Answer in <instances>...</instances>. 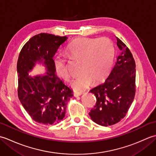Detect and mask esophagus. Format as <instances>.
Returning <instances> with one entry per match:
<instances>
[{"label": "esophagus", "mask_w": 156, "mask_h": 156, "mask_svg": "<svg viewBox=\"0 0 156 156\" xmlns=\"http://www.w3.org/2000/svg\"><path fill=\"white\" fill-rule=\"evenodd\" d=\"M82 94V93H78V92H74V96L75 97H78Z\"/></svg>", "instance_id": "obj_1"}]
</instances>
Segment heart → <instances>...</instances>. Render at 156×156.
<instances>
[{
	"mask_svg": "<svg viewBox=\"0 0 156 156\" xmlns=\"http://www.w3.org/2000/svg\"><path fill=\"white\" fill-rule=\"evenodd\" d=\"M66 53L69 57L81 59L80 74L73 78L69 85L74 91L82 92L90 87L92 82L97 84L107 77L114 60L115 48L111 39L107 37H80L68 45ZM54 65L62 78L69 80L66 57L55 55Z\"/></svg>",
	"mask_w": 156,
	"mask_h": 156,
	"instance_id": "1",
	"label": "heart"
}]
</instances>
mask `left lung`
<instances>
[{
    "mask_svg": "<svg viewBox=\"0 0 156 156\" xmlns=\"http://www.w3.org/2000/svg\"><path fill=\"white\" fill-rule=\"evenodd\" d=\"M121 54L105 82L90 90L97 102L89 112L96 123L112 125L125 117L135 93V62L129 48L117 37Z\"/></svg>",
    "mask_w": 156,
    "mask_h": 156,
    "instance_id": "8db88e82",
    "label": "left lung"
}]
</instances>
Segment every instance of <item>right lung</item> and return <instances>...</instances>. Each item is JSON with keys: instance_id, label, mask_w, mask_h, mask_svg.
<instances>
[{"instance_id": "obj_1", "label": "right lung", "mask_w": 156, "mask_h": 156, "mask_svg": "<svg viewBox=\"0 0 156 156\" xmlns=\"http://www.w3.org/2000/svg\"><path fill=\"white\" fill-rule=\"evenodd\" d=\"M66 36L41 33L31 37L20 52L17 65L18 97L30 117L42 125L58 123L65 117L66 105L72 90L55 74L54 56ZM37 62L46 72L43 75H28Z\"/></svg>"}]
</instances>
